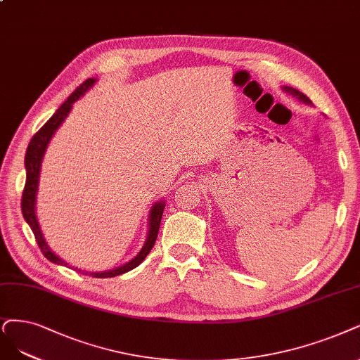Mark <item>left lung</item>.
I'll list each match as a JSON object with an SVG mask.
<instances>
[{"label": "left lung", "instance_id": "obj_1", "mask_svg": "<svg viewBox=\"0 0 360 360\" xmlns=\"http://www.w3.org/2000/svg\"><path fill=\"white\" fill-rule=\"evenodd\" d=\"M285 90L288 91V93H290V95H294V96H298L301 101H304L305 103H310V99L304 95V93H301L300 90H297V89H294V87H285Z\"/></svg>", "mask_w": 360, "mask_h": 360}]
</instances>
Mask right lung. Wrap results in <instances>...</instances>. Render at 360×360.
<instances>
[{
    "instance_id": "obj_1",
    "label": "right lung",
    "mask_w": 360,
    "mask_h": 360,
    "mask_svg": "<svg viewBox=\"0 0 360 360\" xmlns=\"http://www.w3.org/2000/svg\"><path fill=\"white\" fill-rule=\"evenodd\" d=\"M95 79L89 78L83 84H79L72 93L71 96L66 99L60 106L59 110L51 115V118L49 122L39 129L35 135L32 136L28 150H26V155H25V167H26V182H25V188L22 193V214L25 221L30 224V227L35 236V240L41 249L43 255L55 264L59 265H68L65 261H62L59 257H56L53 252L49 249L47 243L44 242L41 230L38 227L37 222V217H35V195H37V187H38V176H39V167H41V160L44 155V151L47 148V143L51 139L53 133L56 131V129L60 126V123L65 120V117L68 115V112L72 108V103L86 93V90L89 87L93 86ZM163 210H165V202H158L153 206L151 209V215H150V231H148V238L142 248V250L139 254L133 258L131 261H129L127 264L122 265V267L110 270V271H103V273H90L91 277H98V278H105V277H115L123 273H127L133 269H136L138 265L146 258V255L150 254V250L153 249L155 240H157V234H158V229H160V222H162V217H163ZM78 273H84L83 270H77ZM87 274V273H86Z\"/></svg>"
}]
</instances>
